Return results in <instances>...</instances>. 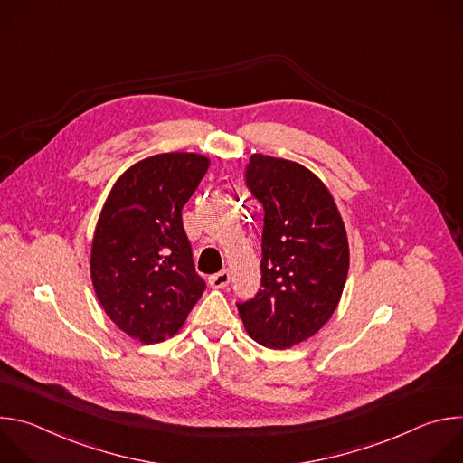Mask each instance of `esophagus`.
I'll list each match as a JSON object with an SVG mask.
<instances>
[{
	"instance_id": "34e87169",
	"label": "esophagus",
	"mask_w": 463,
	"mask_h": 463,
	"mask_svg": "<svg viewBox=\"0 0 463 463\" xmlns=\"http://www.w3.org/2000/svg\"><path fill=\"white\" fill-rule=\"evenodd\" d=\"M229 282H231V273H229L227 269H223V271H220V273L209 277V286L214 288V289H223V288L229 286Z\"/></svg>"
}]
</instances>
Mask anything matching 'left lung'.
Returning <instances> with one entry per match:
<instances>
[{
  "label": "left lung",
  "mask_w": 463,
  "mask_h": 463,
  "mask_svg": "<svg viewBox=\"0 0 463 463\" xmlns=\"http://www.w3.org/2000/svg\"><path fill=\"white\" fill-rule=\"evenodd\" d=\"M247 186L266 213L261 289L238 311L252 341L286 350L313 337L337 309L348 236L332 192L295 161L252 154Z\"/></svg>",
  "instance_id": "8db88e82"
}]
</instances>
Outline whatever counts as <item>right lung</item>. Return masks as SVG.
Listing matches in <instances>:
<instances>
[{
  "label": "right lung",
  "instance_id": "obj_1",
  "mask_svg": "<svg viewBox=\"0 0 463 463\" xmlns=\"http://www.w3.org/2000/svg\"><path fill=\"white\" fill-rule=\"evenodd\" d=\"M209 166V157L192 152L146 157L120 174L100 211L93 289L111 322L143 345L175 335L205 291L181 209Z\"/></svg>",
  "mask_w": 463,
  "mask_h": 463
}]
</instances>
